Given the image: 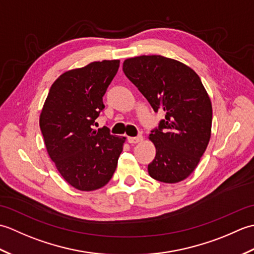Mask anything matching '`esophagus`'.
<instances>
[{
  "mask_svg": "<svg viewBox=\"0 0 254 254\" xmlns=\"http://www.w3.org/2000/svg\"><path fill=\"white\" fill-rule=\"evenodd\" d=\"M127 141H128V143H131V144H136V143H139V142L143 141V136L142 135H138V136H135V137L130 136V137H127Z\"/></svg>",
  "mask_w": 254,
  "mask_h": 254,
  "instance_id": "1",
  "label": "esophagus"
}]
</instances>
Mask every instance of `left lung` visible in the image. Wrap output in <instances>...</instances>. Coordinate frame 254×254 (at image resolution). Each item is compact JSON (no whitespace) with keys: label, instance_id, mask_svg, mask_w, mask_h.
Instances as JSON below:
<instances>
[{"label":"left lung","instance_id":"obj_1","mask_svg":"<svg viewBox=\"0 0 254 254\" xmlns=\"http://www.w3.org/2000/svg\"><path fill=\"white\" fill-rule=\"evenodd\" d=\"M126 76L165 119L149 134L156 147L148 165L153 179L177 183L190 176L206 149L212 131V102L198 75L163 56H141L123 62Z\"/></svg>","mask_w":254,"mask_h":254}]
</instances>
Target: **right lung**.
<instances>
[{"label":"right lung","instance_id":"right-lung-1","mask_svg":"<svg viewBox=\"0 0 254 254\" xmlns=\"http://www.w3.org/2000/svg\"><path fill=\"white\" fill-rule=\"evenodd\" d=\"M119 66V60H104L63 73L52 84L40 113L48 154L64 180L80 191L109 182L126 142L106 127L93 128Z\"/></svg>","mask_w":254,"mask_h":254}]
</instances>
